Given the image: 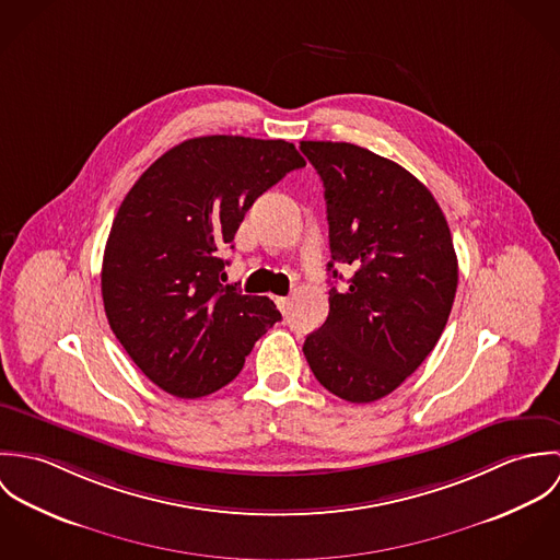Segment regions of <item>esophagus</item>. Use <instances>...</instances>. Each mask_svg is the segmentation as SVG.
Here are the masks:
<instances>
[{"instance_id":"1","label":"esophagus","mask_w":560,"mask_h":560,"mask_svg":"<svg viewBox=\"0 0 560 560\" xmlns=\"http://www.w3.org/2000/svg\"><path fill=\"white\" fill-rule=\"evenodd\" d=\"M276 304H278L280 313L287 315V313H289V306H291V300H289V298H276Z\"/></svg>"}]
</instances>
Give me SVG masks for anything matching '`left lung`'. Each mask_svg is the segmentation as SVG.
Returning a JSON list of instances; mask_svg holds the SVG:
<instances>
[{
  "label": "left lung",
  "mask_w": 560,
  "mask_h": 560,
  "mask_svg": "<svg viewBox=\"0 0 560 560\" xmlns=\"http://www.w3.org/2000/svg\"><path fill=\"white\" fill-rule=\"evenodd\" d=\"M325 187L327 319L304 355L331 395L373 402L397 390L440 340L457 291V254L431 191L399 163L347 142H300Z\"/></svg>",
  "instance_id": "1"
}]
</instances>
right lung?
<instances>
[{"label":"right lung","instance_id":"1","mask_svg":"<svg viewBox=\"0 0 560 560\" xmlns=\"http://www.w3.org/2000/svg\"><path fill=\"white\" fill-rule=\"evenodd\" d=\"M304 165L284 140L191 138L125 196L103 254V306L129 358L167 395L224 388L282 319L269 298L222 284V252L254 200Z\"/></svg>","mask_w":560,"mask_h":560}]
</instances>
